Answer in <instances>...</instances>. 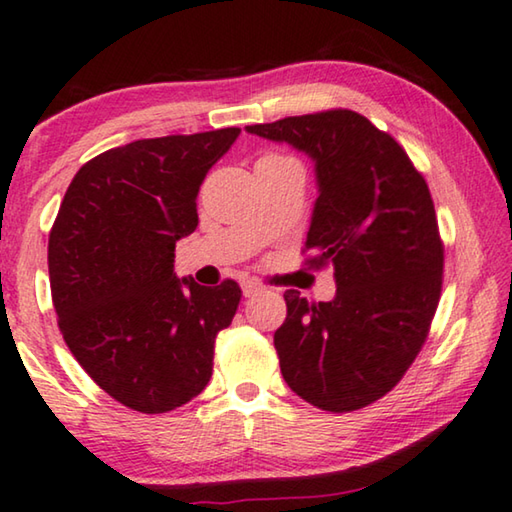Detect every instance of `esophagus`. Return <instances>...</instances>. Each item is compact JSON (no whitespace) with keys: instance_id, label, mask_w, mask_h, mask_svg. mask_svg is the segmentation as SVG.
<instances>
[{"instance_id":"esophagus-1","label":"esophagus","mask_w":512,"mask_h":512,"mask_svg":"<svg viewBox=\"0 0 512 512\" xmlns=\"http://www.w3.org/2000/svg\"><path fill=\"white\" fill-rule=\"evenodd\" d=\"M241 289H243V296H257V294H262L264 291V285H259V282H255V280H246L241 285Z\"/></svg>"}]
</instances>
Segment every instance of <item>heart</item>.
<instances>
[{"label": "heart", "mask_w": 512, "mask_h": 512, "mask_svg": "<svg viewBox=\"0 0 512 512\" xmlns=\"http://www.w3.org/2000/svg\"><path fill=\"white\" fill-rule=\"evenodd\" d=\"M289 157H285V154H278V152H266L262 154V157L257 159V164H271V161H285Z\"/></svg>", "instance_id": "1"}]
</instances>
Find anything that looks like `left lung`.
<instances>
[{"label":"left lung","mask_w":512,"mask_h":512,"mask_svg":"<svg viewBox=\"0 0 512 512\" xmlns=\"http://www.w3.org/2000/svg\"><path fill=\"white\" fill-rule=\"evenodd\" d=\"M316 164L305 264L335 269L337 296L285 291L273 344L282 378L307 403L351 412L378 401L426 344L442 294L444 243L431 191L394 136L351 109L248 125Z\"/></svg>","instance_id":"1"}]
</instances>
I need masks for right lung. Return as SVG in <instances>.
I'll return each instance as SVG.
<instances>
[{"instance_id": "1", "label": "right lung", "mask_w": 512, "mask_h": 512, "mask_svg": "<svg viewBox=\"0 0 512 512\" xmlns=\"http://www.w3.org/2000/svg\"><path fill=\"white\" fill-rule=\"evenodd\" d=\"M241 129L141 139L77 170L47 243L59 330L111 399L145 415L207 387L216 335L241 287H200L173 273L175 241L196 230V198Z\"/></svg>"}]
</instances>
